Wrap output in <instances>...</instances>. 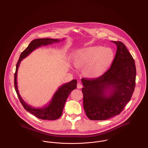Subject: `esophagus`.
<instances>
[{"label": "esophagus", "instance_id": "1", "mask_svg": "<svg viewBox=\"0 0 148 148\" xmlns=\"http://www.w3.org/2000/svg\"><path fill=\"white\" fill-rule=\"evenodd\" d=\"M82 86H83V85L82 84H80V83H78L77 84V88L78 89H81L82 88Z\"/></svg>", "mask_w": 148, "mask_h": 148}]
</instances>
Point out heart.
<instances>
[{
    "label": "heart",
    "instance_id": "b5f03b06",
    "mask_svg": "<svg viewBox=\"0 0 148 148\" xmlns=\"http://www.w3.org/2000/svg\"><path fill=\"white\" fill-rule=\"evenodd\" d=\"M114 59L113 50L100 46H92L79 50L74 59L78 68L84 67V73L89 77L101 76L112 64Z\"/></svg>",
    "mask_w": 148,
    "mask_h": 148
}]
</instances>
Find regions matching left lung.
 <instances>
[{
  "mask_svg": "<svg viewBox=\"0 0 148 148\" xmlns=\"http://www.w3.org/2000/svg\"><path fill=\"white\" fill-rule=\"evenodd\" d=\"M112 42L117 49L111 67L100 77L82 79L84 108L92 120H105L119 114L135 89L134 59L123 42Z\"/></svg>",
  "mask_w": 148,
  "mask_h": 148,
  "instance_id": "1",
  "label": "left lung"
}]
</instances>
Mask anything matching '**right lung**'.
Masks as SVG:
<instances>
[{"label":"right lung","mask_w":148,"mask_h":148,"mask_svg":"<svg viewBox=\"0 0 148 148\" xmlns=\"http://www.w3.org/2000/svg\"><path fill=\"white\" fill-rule=\"evenodd\" d=\"M64 40V38L62 40L59 39H54L50 38H42L36 39L32 40L29 44L28 47L21 53L19 59L16 65V70L14 74V87L18 97L24 108L27 112L32 113L38 118L40 119L54 120L59 118L61 116L64 106L69 95L73 90L77 88V80L76 79H74L70 82L61 85L54 94L48 105L42 108H35L27 104L21 98L18 91L17 85V73L18 68L22 60L28 56L34 50L42 46H46L55 42H60Z\"/></svg>","instance_id":"add662e5"}]
</instances>
